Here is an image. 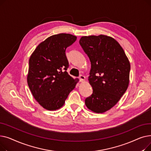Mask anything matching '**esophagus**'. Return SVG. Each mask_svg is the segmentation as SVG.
Wrapping results in <instances>:
<instances>
[{
  "mask_svg": "<svg viewBox=\"0 0 151 151\" xmlns=\"http://www.w3.org/2000/svg\"><path fill=\"white\" fill-rule=\"evenodd\" d=\"M79 79H80V81L81 82H83L85 80V76H84L83 75H80V76H79Z\"/></svg>",
  "mask_w": 151,
  "mask_h": 151,
  "instance_id": "obj_1",
  "label": "esophagus"
}]
</instances>
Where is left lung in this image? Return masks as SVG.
<instances>
[{"instance_id":"8db88e82","label":"left lung","mask_w":151,"mask_h":151,"mask_svg":"<svg viewBox=\"0 0 151 151\" xmlns=\"http://www.w3.org/2000/svg\"><path fill=\"white\" fill-rule=\"evenodd\" d=\"M79 43L91 63L88 80L93 93L86 99L85 104L92 111L103 113L113 107L127 89L129 60L112 37L84 36Z\"/></svg>"}]
</instances>
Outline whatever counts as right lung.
<instances>
[{
    "instance_id": "obj_1",
    "label": "right lung",
    "mask_w": 151,
    "mask_h": 151,
    "mask_svg": "<svg viewBox=\"0 0 151 151\" xmlns=\"http://www.w3.org/2000/svg\"><path fill=\"white\" fill-rule=\"evenodd\" d=\"M76 37L68 34L52 35L39 44L29 61L27 84L38 104L47 110L61 108L78 80L68 75L67 47Z\"/></svg>"
}]
</instances>
